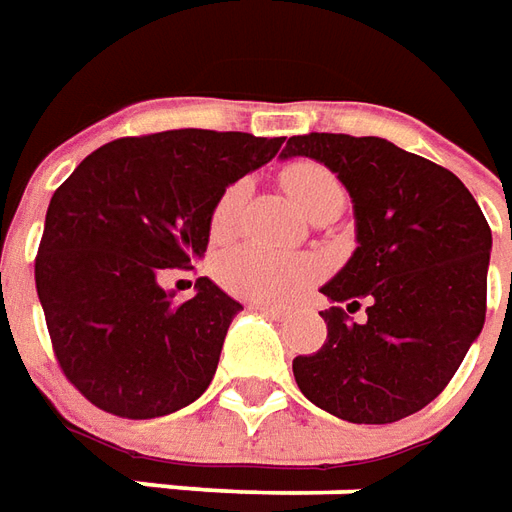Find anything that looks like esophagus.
Segmentation results:
<instances>
[{"label": "esophagus", "mask_w": 512, "mask_h": 512, "mask_svg": "<svg viewBox=\"0 0 512 512\" xmlns=\"http://www.w3.org/2000/svg\"><path fill=\"white\" fill-rule=\"evenodd\" d=\"M253 308L267 314V317H273V320H286V317L292 314V308L289 306H273V303H253Z\"/></svg>", "instance_id": "obj_1"}]
</instances>
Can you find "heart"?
<instances>
[{
    "label": "heart",
    "mask_w": 512,
    "mask_h": 512,
    "mask_svg": "<svg viewBox=\"0 0 512 512\" xmlns=\"http://www.w3.org/2000/svg\"><path fill=\"white\" fill-rule=\"evenodd\" d=\"M281 181L289 198L306 217L325 201L344 198L339 179L317 162H297L284 170ZM245 198H248V181H234L217 195L209 212V237L215 242H226L237 234ZM215 275L231 295L245 297L253 303H281L297 295L308 281H314L317 264L306 256H286L278 250L245 242L217 256Z\"/></svg>",
    "instance_id": "heart-1"
}]
</instances>
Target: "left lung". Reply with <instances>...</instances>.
I'll return each instance as SVG.
<instances>
[{
	"label": "left lung",
	"instance_id": "1",
	"mask_svg": "<svg viewBox=\"0 0 512 512\" xmlns=\"http://www.w3.org/2000/svg\"><path fill=\"white\" fill-rule=\"evenodd\" d=\"M281 157L336 173L355 215L358 248L322 286L328 339L297 355L300 391L353 424L400 422L444 391L485 322L491 228L463 181L383 137L311 132ZM367 300V320L348 310ZM347 305L346 312L341 308Z\"/></svg>",
	"mask_w": 512,
	"mask_h": 512
}]
</instances>
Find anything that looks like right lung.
Returning a JSON list of instances; mask_svg holds the SVG:
<instances>
[{"label": "right lung", "instance_id": "right-lung-1", "mask_svg": "<svg viewBox=\"0 0 512 512\" xmlns=\"http://www.w3.org/2000/svg\"><path fill=\"white\" fill-rule=\"evenodd\" d=\"M281 143L212 129L121 137L57 187L35 286L60 369L96 408L154 419L209 389L242 306L209 278L176 303L159 273L204 256L217 195Z\"/></svg>", "mask_w": 512, "mask_h": 512}]
</instances>
